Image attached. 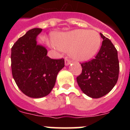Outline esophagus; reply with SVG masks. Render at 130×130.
<instances>
[{"label": "esophagus", "mask_w": 130, "mask_h": 130, "mask_svg": "<svg viewBox=\"0 0 130 130\" xmlns=\"http://www.w3.org/2000/svg\"><path fill=\"white\" fill-rule=\"evenodd\" d=\"M72 62L70 60H69L68 58H65V65L66 66H68L69 64H70V63Z\"/></svg>", "instance_id": "esophagus-1"}]
</instances>
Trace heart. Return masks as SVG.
<instances>
[{"mask_svg": "<svg viewBox=\"0 0 130 130\" xmlns=\"http://www.w3.org/2000/svg\"><path fill=\"white\" fill-rule=\"evenodd\" d=\"M54 43L62 51L70 52L74 59L87 60L99 50L101 37L95 30L77 29L57 34L54 38Z\"/></svg>", "mask_w": 130, "mask_h": 130, "instance_id": "b5f03b06", "label": "heart"}]
</instances>
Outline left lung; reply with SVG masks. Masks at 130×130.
<instances>
[{
    "label": "left lung",
    "instance_id": "left-lung-1",
    "mask_svg": "<svg viewBox=\"0 0 130 130\" xmlns=\"http://www.w3.org/2000/svg\"><path fill=\"white\" fill-rule=\"evenodd\" d=\"M102 45L94 59L81 63L82 73L77 82L84 94L99 98L109 92L119 79L118 53L109 39L100 33Z\"/></svg>",
    "mask_w": 130,
    "mask_h": 130
}]
</instances>
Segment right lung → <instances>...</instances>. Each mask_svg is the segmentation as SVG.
<instances>
[{
	"label": "right lung",
	"mask_w": 130,
	"mask_h": 130,
	"mask_svg": "<svg viewBox=\"0 0 130 130\" xmlns=\"http://www.w3.org/2000/svg\"><path fill=\"white\" fill-rule=\"evenodd\" d=\"M42 28L29 30L11 47V66L15 83L28 97L40 98L51 92L57 74L64 67V59H51L47 50L37 44Z\"/></svg>",
	"instance_id": "add662e5"
}]
</instances>
